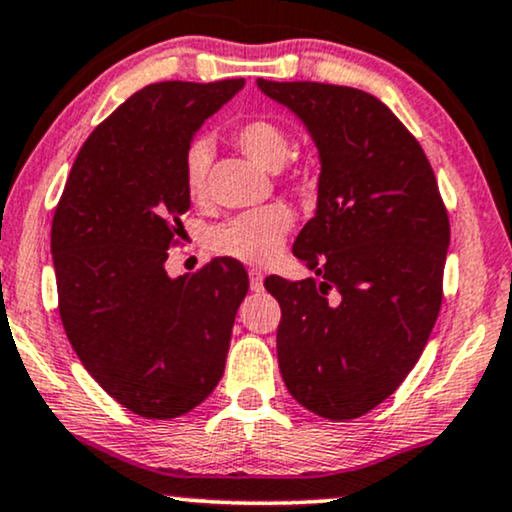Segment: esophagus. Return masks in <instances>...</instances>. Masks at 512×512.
I'll return each instance as SVG.
<instances>
[{"mask_svg":"<svg viewBox=\"0 0 512 512\" xmlns=\"http://www.w3.org/2000/svg\"><path fill=\"white\" fill-rule=\"evenodd\" d=\"M248 276H250V290H262L264 288V274H262V271L250 269Z\"/></svg>","mask_w":512,"mask_h":512,"instance_id":"1","label":"esophagus"}]
</instances>
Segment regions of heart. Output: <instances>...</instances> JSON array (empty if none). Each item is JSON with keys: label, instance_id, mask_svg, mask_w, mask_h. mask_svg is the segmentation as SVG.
<instances>
[{"label": "heart", "instance_id": "heart-1", "mask_svg": "<svg viewBox=\"0 0 512 512\" xmlns=\"http://www.w3.org/2000/svg\"><path fill=\"white\" fill-rule=\"evenodd\" d=\"M234 141L241 151L264 170H278L293 153V137L288 127L269 118H252L234 129ZM212 163V144L205 137L193 139L181 158L184 186L191 200H200L208 191V170ZM309 172V165L300 170ZM295 215L288 205L274 203L236 215L210 231V248L219 255L234 257L248 264L269 262L281 250Z\"/></svg>", "mask_w": 512, "mask_h": 512}]
</instances>
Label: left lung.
<instances>
[{"label":"left lung","instance_id":"left-lung-1","mask_svg":"<svg viewBox=\"0 0 512 512\" xmlns=\"http://www.w3.org/2000/svg\"><path fill=\"white\" fill-rule=\"evenodd\" d=\"M257 87L307 125L319 208L295 238L316 278L269 276L278 368L304 409L352 420L416 366L442 307L449 215L428 155L373 94L326 82Z\"/></svg>","mask_w":512,"mask_h":512}]
</instances>
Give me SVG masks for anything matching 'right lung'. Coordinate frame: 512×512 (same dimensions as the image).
<instances>
[{
	"label": "right lung",
	"instance_id": "1",
	"mask_svg": "<svg viewBox=\"0 0 512 512\" xmlns=\"http://www.w3.org/2000/svg\"><path fill=\"white\" fill-rule=\"evenodd\" d=\"M243 77L158 82L89 134L51 222L58 314L89 375L141 418L196 409L222 380L248 274L215 257L170 278L191 198L181 158Z\"/></svg>",
	"mask_w": 512,
	"mask_h": 512
}]
</instances>
